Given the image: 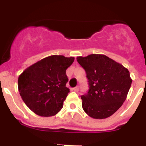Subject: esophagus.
<instances>
[{
	"mask_svg": "<svg viewBox=\"0 0 146 146\" xmlns=\"http://www.w3.org/2000/svg\"><path fill=\"white\" fill-rule=\"evenodd\" d=\"M78 89H79V87H78V86H76L75 88H73V91H74V92H78Z\"/></svg>",
	"mask_w": 146,
	"mask_h": 146,
	"instance_id": "1",
	"label": "esophagus"
}]
</instances>
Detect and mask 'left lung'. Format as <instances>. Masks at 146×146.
Instances as JSON below:
<instances>
[{"instance_id":"8db88e82","label":"left lung","mask_w":146,"mask_h":146,"mask_svg":"<svg viewBox=\"0 0 146 146\" xmlns=\"http://www.w3.org/2000/svg\"><path fill=\"white\" fill-rule=\"evenodd\" d=\"M76 59L85 70L89 85L88 92L81 96L84 111L94 119L109 117L126 99L132 84L130 72L104 54Z\"/></svg>"}]
</instances>
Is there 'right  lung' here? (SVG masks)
Wrapping results in <instances>:
<instances>
[{
  "instance_id": "add662e5",
  "label": "right lung",
  "mask_w": 146,
  "mask_h": 146,
  "mask_svg": "<svg viewBox=\"0 0 146 146\" xmlns=\"http://www.w3.org/2000/svg\"><path fill=\"white\" fill-rule=\"evenodd\" d=\"M74 58L51 55L27 68L18 79L19 92L26 105L39 116L55 115L70 92L67 68Z\"/></svg>"
}]
</instances>
